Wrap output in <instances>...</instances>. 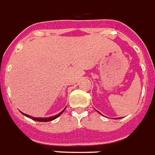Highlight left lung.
<instances>
[{"mask_svg":"<svg viewBox=\"0 0 155 155\" xmlns=\"http://www.w3.org/2000/svg\"><path fill=\"white\" fill-rule=\"evenodd\" d=\"M99 113H100V112H99Z\"/></svg>","mask_w":155,"mask_h":155,"instance_id":"left-lung-1","label":"left lung"}]
</instances>
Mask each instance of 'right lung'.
I'll use <instances>...</instances> for the list:
<instances>
[{
  "mask_svg": "<svg viewBox=\"0 0 155 155\" xmlns=\"http://www.w3.org/2000/svg\"><path fill=\"white\" fill-rule=\"evenodd\" d=\"M65 109H66V108H65ZM65 109H64V110H65ZM64 110H62L60 113L58 114V115H56V116H51V117H47V118H35V117H33V116H29V115H26V114H24V113L23 114L25 116H27V117H29V118H31V119L34 120H36V121H45V122H46V121H50V120H53L56 119L57 117H58V116H60L61 114L64 112Z\"/></svg>",
  "mask_w": 155,
  "mask_h": 155,
  "instance_id": "add662e5",
  "label": "right lung"
}]
</instances>
